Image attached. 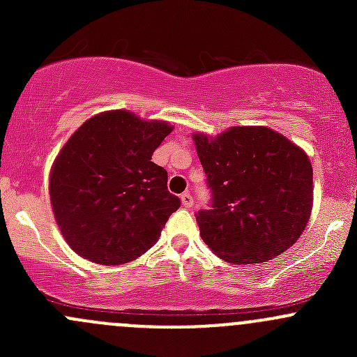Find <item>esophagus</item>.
<instances>
[{
  "label": "esophagus",
  "mask_w": 357,
  "mask_h": 357,
  "mask_svg": "<svg viewBox=\"0 0 357 357\" xmlns=\"http://www.w3.org/2000/svg\"><path fill=\"white\" fill-rule=\"evenodd\" d=\"M181 204H183V207H192V205H193V197L190 195L188 192H185L181 195Z\"/></svg>",
  "instance_id": "1"
}]
</instances>
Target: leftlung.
Masks as SVG:
<instances>
[{"mask_svg": "<svg viewBox=\"0 0 357 357\" xmlns=\"http://www.w3.org/2000/svg\"><path fill=\"white\" fill-rule=\"evenodd\" d=\"M211 188L195 214L200 236L233 264L271 261L297 242L312 208V165L283 135L235 126L215 138L193 135Z\"/></svg>", "mask_w": 357, "mask_h": 357, "instance_id": "1", "label": "left lung"}]
</instances>
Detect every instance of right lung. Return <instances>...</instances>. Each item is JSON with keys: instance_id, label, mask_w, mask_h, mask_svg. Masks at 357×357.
I'll return each instance as SVG.
<instances>
[{"instance_id": "add662e5", "label": "right lung", "mask_w": 357, "mask_h": 357, "mask_svg": "<svg viewBox=\"0 0 357 357\" xmlns=\"http://www.w3.org/2000/svg\"><path fill=\"white\" fill-rule=\"evenodd\" d=\"M172 131L128 110L88 119L60 150L50 176V199L66 242L81 257L117 266L157 243L181 200L167 190V171L153 164Z\"/></svg>"}]
</instances>
